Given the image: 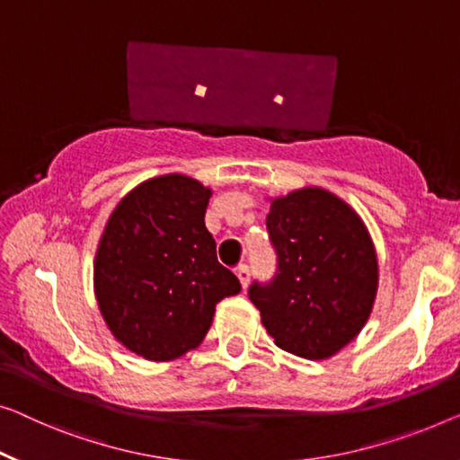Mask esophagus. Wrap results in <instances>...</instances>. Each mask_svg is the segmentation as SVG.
I'll list each match as a JSON object with an SVG mask.
<instances>
[{
  "mask_svg": "<svg viewBox=\"0 0 460 460\" xmlns=\"http://www.w3.org/2000/svg\"><path fill=\"white\" fill-rule=\"evenodd\" d=\"M235 274H237V277H239V280H242V285H243V287H248V283H250V274H252L250 266H248V264H242V266H237Z\"/></svg>",
  "mask_w": 460,
  "mask_h": 460,
  "instance_id": "esophagus-1",
  "label": "esophagus"
}]
</instances>
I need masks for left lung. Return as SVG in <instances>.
Instances as JSON below:
<instances>
[{"label":"left lung","mask_w":460,"mask_h":460,"mask_svg":"<svg viewBox=\"0 0 460 460\" xmlns=\"http://www.w3.org/2000/svg\"><path fill=\"white\" fill-rule=\"evenodd\" d=\"M277 270L248 296L285 351L326 359L358 337L378 289V260L366 225L320 188L277 198L266 217Z\"/></svg>","instance_id":"8db88e82"}]
</instances>
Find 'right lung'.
Wrapping results in <instances>:
<instances>
[{"instance_id": "right-lung-1", "label": "right lung", "mask_w": 460, "mask_h": 460, "mask_svg": "<svg viewBox=\"0 0 460 460\" xmlns=\"http://www.w3.org/2000/svg\"><path fill=\"white\" fill-rule=\"evenodd\" d=\"M210 190L186 175L140 183L113 210L94 260V293L109 331L150 361L207 337L221 299L242 291L217 260L204 225Z\"/></svg>"}]
</instances>
